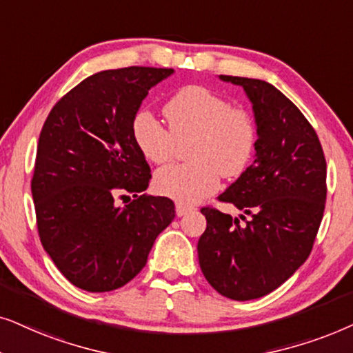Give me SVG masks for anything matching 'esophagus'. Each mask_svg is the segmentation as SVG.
Segmentation results:
<instances>
[{
  "label": "esophagus",
  "mask_w": 353,
  "mask_h": 353,
  "mask_svg": "<svg viewBox=\"0 0 353 353\" xmlns=\"http://www.w3.org/2000/svg\"><path fill=\"white\" fill-rule=\"evenodd\" d=\"M195 208L194 206H187L184 203H176V214L177 216H185L187 213H190V211H194Z\"/></svg>",
  "instance_id": "obj_1"
}]
</instances>
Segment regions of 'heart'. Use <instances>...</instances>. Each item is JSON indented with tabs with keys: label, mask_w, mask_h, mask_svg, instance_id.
<instances>
[{
	"label": "heart",
	"mask_w": 353,
	"mask_h": 353,
	"mask_svg": "<svg viewBox=\"0 0 353 353\" xmlns=\"http://www.w3.org/2000/svg\"><path fill=\"white\" fill-rule=\"evenodd\" d=\"M169 129L147 110L132 119V139L148 161L161 164L172 158L177 142L194 140V163L171 164L154 174L158 194L194 205L214 194L219 177H237L252 161L256 125L250 112L229 105L225 98L200 85H187L164 105Z\"/></svg>",
	"instance_id": "obj_1"
}]
</instances>
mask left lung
Wrapping results in <instances>:
<instances>
[{
    "mask_svg": "<svg viewBox=\"0 0 353 353\" xmlns=\"http://www.w3.org/2000/svg\"><path fill=\"white\" fill-rule=\"evenodd\" d=\"M219 79L243 88L258 139L253 163L218 196L243 214L201 208L206 229L196 250L211 288L243 302L278 289L308 258L326 203V159L307 117L274 85Z\"/></svg>",
    "mask_w": 353,
    "mask_h": 353,
    "instance_id": "obj_1",
    "label": "left lung"
}]
</instances>
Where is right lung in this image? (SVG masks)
I'll return each instance as SVG.
<instances>
[{
	"label": "right lung",
	"mask_w": 353,
	"mask_h": 353,
	"mask_svg": "<svg viewBox=\"0 0 353 353\" xmlns=\"http://www.w3.org/2000/svg\"><path fill=\"white\" fill-rule=\"evenodd\" d=\"M174 69L101 70L56 103L46 117L32 179L41 245L75 288L110 292L147 265L176 216L166 196L139 195L152 179L132 139L148 90ZM132 193L121 207L117 196Z\"/></svg>",
	"instance_id": "obj_1"
}]
</instances>
